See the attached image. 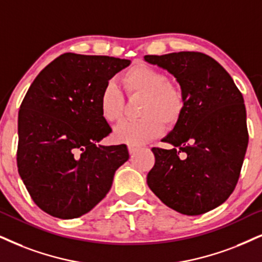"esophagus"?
Returning <instances> with one entry per match:
<instances>
[{
	"mask_svg": "<svg viewBox=\"0 0 262 262\" xmlns=\"http://www.w3.org/2000/svg\"><path fill=\"white\" fill-rule=\"evenodd\" d=\"M128 148H129V152H130V155H134L135 152H137L140 146L139 145H134V144H129L128 145Z\"/></svg>",
	"mask_w": 262,
	"mask_h": 262,
	"instance_id": "esophagus-1",
	"label": "esophagus"
}]
</instances>
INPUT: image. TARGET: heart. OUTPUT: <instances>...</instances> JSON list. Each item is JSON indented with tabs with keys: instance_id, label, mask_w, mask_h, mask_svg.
Masks as SVG:
<instances>
[{
	"instance_id": "heart-1",
	"label": "heart",
	"mask_w": 262,
	"mask_h": 262,
	"mask_svg": "<svg viewBox=\"0 0 262 262\" xmlns=\"http://www.w3.org/2000/svg\"><path fill=\"white\" fill-rule=\"evenodd\" d=\"M123 83L128 94L144 95L139 121L123 122L115 129V139L140 145L160 135L163 123H178L185 110V97L180 89L169 84L163 72L147 65H137L124 72ZM124 98L120 85L110 81L102 88L99 108L105 121L116 123L123 116Z\"/></svg>"
}]
</instances>
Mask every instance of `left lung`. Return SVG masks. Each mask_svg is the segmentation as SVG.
Here are the masks:
<instances>
[{
    "label": "left lung",
    "instance_id": "1",
    "mask_svg": "<svg viewBox=\"0 0 262 262\" xmlns=\"http://www.w3.org/2000/svg\"><path fill=\"white\" fill-rule=\"evenodd\" d=\"M144 59L170 72L185 97L183 116L163 139L173 148H152L156 162L147 174L148 187L181 214L213 210L233 192L247 152L243 95L223 66L203 53Z\"/></svg>",
    "mask_w": 262,
    "mask_h": 262
}]
</instances>
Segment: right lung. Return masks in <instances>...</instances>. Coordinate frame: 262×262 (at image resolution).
Listing matches in <instances>:
<instances>
[{
  "instance_id": "1",
  "label": "right lung",
  "mask_w": 262,
  "mask_h": 262,
  "mask_svg": "<svg viewBox=\"0 0 262 262\" xmlns=\"http://www.w3.org/2000/svg\"><path fill=\"white\" fill-rule=\"evenodd\" d=\"M130 60L65 53L30 85L18 116V171L43 211L74 219L107 194L116 170L128 161L124 144L98 142L112 129L102 118V88Z\"/></svg>"
}]
</instances>
